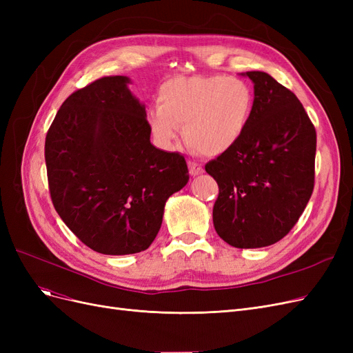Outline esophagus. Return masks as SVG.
Instances as JSON below:
<instances>
[{"instance_id":"1","label":"esophagus","mask_w":353,"mask_h":353,"mask_svg":"<svg viewBox=\"0 0 353 353\" xmlns=\"http://www.w3.org/2000/svg\"><path fill=\"white\" fill-rule=\"evenodd\" d=\"M188 169L191 175H200L203 172V166L197 162H193V160H188Z\"/></svg>"}]
</instances>
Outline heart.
Returning <instances> with one entry per match:
<instances>
[{
	"label": "heart",
	"mask_w": 353,
	"mask_h": 353,
	"mask_svg": "<svg viewBox=\"0 0 353 353\" xmlns=\"http://www.w3.org/2000/svg\"><path fill=\"white\" fill-rule=\"evenodd\" d=\"M254 90L223 74L178 77L162 83L148 125L162 144H172L183 125L184 141L203 156H218L236 145L252 121Z\"/></svg>",
	"instance_id": "obj_1"
}]
</instances>
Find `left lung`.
I'll return each instance as SVG.
<instances>
[{"label": "left lung", "mask_w": 353, "mask_h": 353, "mask_svg": "<svg viewBox=\"0 0 353 353\" xmlns=\"http://www.w3.org/2000/svg\"><path fill=\"white\" fill-rule=\"evenodd\" d=\"M254 83V110L241 140L206 163L218 183L213 225L232 248L256 249L285 237L315 184L316 132L296 95L265 72Z\"/></svg>", "instance_id": "1"}]
</instances>
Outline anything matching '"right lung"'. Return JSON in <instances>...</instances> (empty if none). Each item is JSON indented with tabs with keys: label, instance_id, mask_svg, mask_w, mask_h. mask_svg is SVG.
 Returning <instances> with one entry per match:
<instances>
[{
	"label": "right lung",
	"instance_id": "obj_1",
	"mask_svg": "<svg viewBox=\"0 0 353 353\" xmlns=\"http://www.w3.org/2000/svg\"><path fill=\"white\" fill-rule=\"evenodd\" d=\"M126 77L72 92L46 137L51 201L69 230L103 254L148 249L166 200L188 183L183 154L150 143L144 105Z\"/></svg>",
	"mask_w": 353,
	"mask_h": 353
}]
</instances>
